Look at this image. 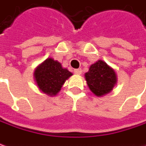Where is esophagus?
<instances>
[{
  "mask_svg": "<svg viewBox=\"0 0 146 146\" xmlns=\"http://www.w3.org/2000/svg\"><path fill=\"white\" fill-rule=\"evenodd\" d=\"M74 73L76 74V75H80L82 73V70L80 68H79V69H75V70H74Z\"/></svg>",
  "mask_w": 146,
  "mask_h": 146,
  "instance_id": "esophagus-1",
  "label": "esophagus"
}]
</instances>
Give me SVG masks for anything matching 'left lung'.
I'll use <instances>...</instances> for the list:
<instances>
[{"mask_svg": "<svg viewBox=\"0 0 146 146\" xmlns=\"http://www.w3.org/2000/svg\"><path fill=\"white\" fill-rule=\"evenodd\" d=\"M85 80L89 89L98 97L110 93L117 82L115 70L105 62L98 60L91 65L85 73Z\"/></svg>", "mask_w": 146, "mask_h": 146, "instance_id": "obj_1", "label": "left lung"}]
</instances>
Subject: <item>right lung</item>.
<instances>
[{
  "label": "right lung",
  "mask_w": 146,
  "mask_h": 146,
  "mask_svg": "<svg viewBox=\"0 0 146 146\" xmlns=\"http://www.w3.org/2000/svg\"><path fill=\"white\" fill-rule=\"evenodd\" d=\"M71 76V72L53 58L46 59L34 72V78L39 88L49 96H55L58 93L65 81Z\"/></svg>",
  "instance_id": "right-lung-1"
}]
</instances>
